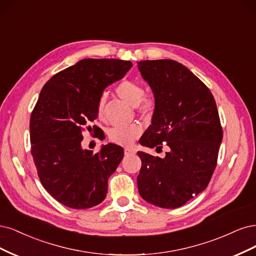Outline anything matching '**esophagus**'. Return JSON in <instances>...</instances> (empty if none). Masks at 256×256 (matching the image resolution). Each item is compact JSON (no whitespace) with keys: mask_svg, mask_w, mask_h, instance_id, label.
I'll use <instances>...</instances> for the list:
<instances>
[{"mask_svg":"<svg viewBox=\"0 0 256 256\" xmlns=\"http://www.w3.org/2000/svg\"><path fill=\"white\" fill-rule=\"evenodd\" d=\"M124 154L128 156V155H133L135 154V151L132 150V149H128V148H126L124 149Z\"/></svg>","mask_w":256,"mask_h":256,"instance_id":"esophagus-1","label":"esophagus"}]
</instances>
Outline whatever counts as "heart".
I'll use <instances>...</instances> for the list:
<instances>
[{
    "label": "heart",
    "instance_id": "b5f03b06",
    "mask_svg": "<svg viewBox=\"0 0 256 256\" xmlns=\"http://www.w3.org/2000/svg\"><path fill=\"white\" fill-rule=\"evenodd\" d=\"M116 94L130 106H136L137 112L142 116H148L153 112L155 104L154 98L150 96H146L144 87L136 80H124L120 82L116 87ZM105 102L106 96L102 94L96 103V114L98 118H103ZM142 132V128L137 123H133L128 126H114L108 130L107 135L114 144L130 146L140 136Z\"/></svg>",
    "mask_w": 256,
    "mask_h": 256
}]
</instances>
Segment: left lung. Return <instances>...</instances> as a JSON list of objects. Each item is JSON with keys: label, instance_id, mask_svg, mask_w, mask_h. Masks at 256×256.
I'll list each match as a JSON object with an SVG mask.
<instances>
[{"label": "left lung", "instance_id": "1", "mask_svg": "<svg viewBox=\"0 0 256 256\" xmlns=\"http://www.w3.org/2000/svg\"><path fill=\"white\" fill-rule=\"evenodd\" d=\"M155 98L152 124L139 140L169 151L164 158L138 152L142 199L162 208L184 205L208 187L217 166L222 128L210 90L184 64L171 60L138 62Z\"/></svg>", "mask_w": 256, "mask_h": 256}]
</instances>
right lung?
Instances as JSON below:
<instances>
[{"label":"right lung","instance_id":"add662e5","mask_svg":"<svg viewBox=\"0 0 256 256\" xmlns=\"http://www.w3.org/2000/svg\"><path fill=\"white\" fill-rule=\"evenodd\" d=\"M132 66L119 60H82L54 74L41 89L30 114V153L41 184L64 206L90 208L105 199L107 182L124 152L108 144L94 153L80 142L86 128L96 134L98 126L88 124L98 117L104 88Z\"/></svg>","mask_w":256,"mask_h":256}]
</instances>
